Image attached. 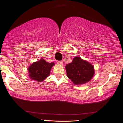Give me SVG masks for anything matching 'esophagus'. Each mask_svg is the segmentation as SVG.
Listing matches in <instances>:
<instances>
[{
	"mask_svg": "<svg viewBox=\"0 0 123 123\" xmlns=\"http://www.w3.org/2000/svg\"><path fill=\"white\" fill-rule=\"evenodd\" d=\"M57 63L59 64H60V65H63V62L62 61H57Z\"/></svg>",
	"mask_w": 123,
	"mask_h": 123,
	"instance_id": "34e87169",
	"label": "esophagus"
}]
</instances>
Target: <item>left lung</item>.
<instances>
[{
  "mask_svg": "<svg viewBox=\"0 0 123 123\" xmlns=\"http://www.w3.org/2000/svg\"><path fill=\"white\" fill-rule=\"evenodd\" d=\"M65 68L68 78L75 85L86 84L95 73L93 64L79 56L74 57L71 63L67 64Z\"/></svg>",
  "mask_w": 123,
  "mask_h": 123,
  "instance_id": "8db88e82",
  "label": "left lung"
}]
</instances>
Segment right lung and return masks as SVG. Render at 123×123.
Listing matches in <instances>:
<instances>
[{
  "label": "right lung",
  "mask_w": 123,
  "mask_h": 123,
  "mask_svg": "<svg viewBox=\"0 0 123 123\" xmlns=\"http://www.w3.org/2000/svg\"><path fill=\"white\" fill-rule=\"evenodd\" d=\"M55 65L54 62H47L43 59L34 62L28 68L29 78L38 82H42L49 76L52 67Z\"/></svg>",
  "instance_id": "obj_1"
}]
</instances>
